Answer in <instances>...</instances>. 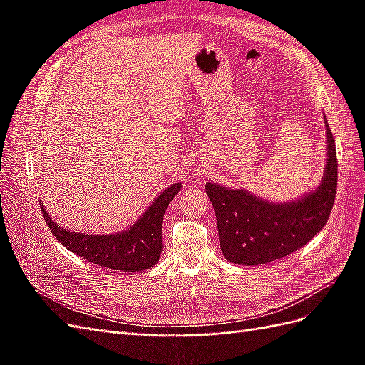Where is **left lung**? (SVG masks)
I'll list each match as a JSON object with an SVG mask.
<instances>
[{"instance_id":"obj_1","label":"left lung","mask_w":365,"mask_h":365,"mask_svg":"<svg viewBox=\"0 0 365 365\" xmlns=\"http://www.w3.org/2000/svg\"><path fill=\"white\" fill-rule=\"evenodd\" d=\"M327 165L315 192L289 204H269L245 190L205 184L213 204L219 244L227 260L236 264H263L289 256L323 230L332 212L338 161L335 140L326 121Z\"/></svg>"}]
</instances>
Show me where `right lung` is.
I'll return each mask as SVG.
<instances>
[{"mask_svg":"<svg viewBox=\"0 0 365 365\" xmlns=\"http://www.w3.org/2000/svg\"><path fill=\"white\" fill-rule=\"evenodd\" d=\"M180 189V182L165 189L160 196H157V200L134 225L123 233L111 236L73 233V231L59 227L53 219H50L42 205L41 210L54 237L71 252L90 263L98 264V267L121 272H135L149 269L158 262L163 250V216Z\"/></svg>","mask_w":365,"mask_h":365,"instance_id":"add662e5","label":"right lung"}]
</instances>
